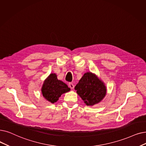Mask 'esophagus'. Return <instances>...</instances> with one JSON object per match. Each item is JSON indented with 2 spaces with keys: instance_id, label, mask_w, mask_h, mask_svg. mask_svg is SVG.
<instances>
[{
  "instance_id": "34e87169",
  "label": "esophagus",
  "mask_w": 146,
  "mask_h": 146,
  "mask_svg": "<svg viewBox=\"0 0 146 146\" xmlns=\"http://www.w3.org/2000/svg\"><path fill=\"white\" fill-rule=\"evenodd\" d=\"M68 86L70 87V88L71 89H73L74 88V85L72 84V83H69L68 84Z\"/></svg>"
}]
</instances>
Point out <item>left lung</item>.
I'll return each mask as SVG.
<instances>
[{
	"label": "left lung",
	"mask_w": 146,
	"mask_h": 146,
	"mask_svg": "<svg viewBox=\"0 0 146 146\" xmlns=\"http://www.w3.org/2000/svg\"><path fill=\"white\" fill-rule=\"evenodd\" d=\"M74 89L86 105L91 106L101 101L107 91L104 82L91 72L85 73Z\"/></svg>",
	"instance_id": "1"
}]
</instances>
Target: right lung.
Instances as JSON below:
<instances>
[{"label":"right lung","mask_w":146,"mask_h":146,"mask_svg":"<svg viewBox=\"0 0 146 146\" xmlns=\"http://www.w3.org/2000/svg\"><path fill=\"white\" fill-rule=\"evenodd\" d=\"M41 91L44 98L50 103H54L58 100L62 94L70 91V88L58 80L56 74L51 73L44 81Z\"/></svg>","instance_id":"obj_1"}]
</instances>
